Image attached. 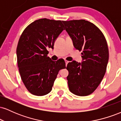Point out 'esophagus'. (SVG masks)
<instances>
[{"label":"esophagus","instance_id":"obj_1","mask_svg":"<svg viewBox=\"0 0 121 121\" xmlns=\"http://www.w3.org/2000/svg\"><path fill=\"white\" fill-rule=\"evenodd\" d=\"M68 62H69V61H65V64H66V65H67L68 63Z\"/></svg>","mask_w":121,"mask_h":121}]
</instances>
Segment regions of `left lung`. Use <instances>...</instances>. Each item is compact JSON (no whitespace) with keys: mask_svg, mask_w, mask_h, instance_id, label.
Here are the masks:
<instances>
[{"mask_svg":"<svg viewBox=\"0 0 121 121\" xmlns=\"http://www.w3.org/2000/svg\"><path fill=\"white\" fill-rule=\"evenodd\" d=\"M76 49L82 51L81 62L72 61L66 66L69 89L72 93L86 96L92 93L103 79L109 60V50L102 32L85 20L63 21Z\"/></svg>","mask_w":121,"mask_h":121,"instance_id":"1","label":"left lung"}]
</instances>
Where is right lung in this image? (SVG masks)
<instances>
[{
  "label": "right lung",
  "mask_w": 121,
  "mask_h": 121,
  "mask_svg": "<svg viewBox=\"0 0 121 121\" xmlns=\"http://www.w3.org/2000/svg\"><path fill=\"white\" fill-rule=\"evenodd\" d=\"M64 30L62 21L40 19L27 26L19 39L16 49L19 73L25 86L34 95L49 93L59 70L66 68L63 59L54 61L48 56V49H53Z\"/></svg>",
  "instance_id": "right-lung-1"
}]
</instances>
